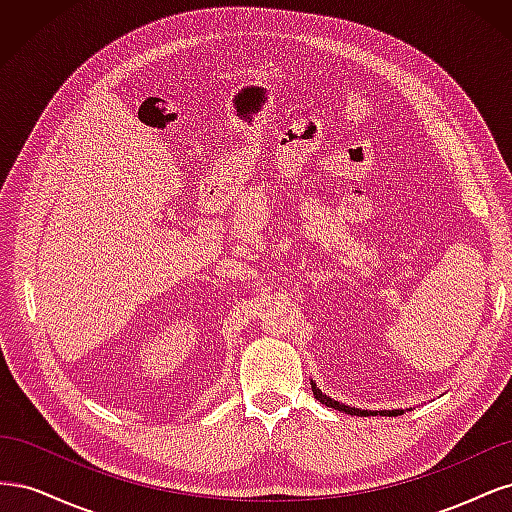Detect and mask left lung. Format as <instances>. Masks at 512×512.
Masks as SVG:
<instances>
[{"label":"left lung","mask_w":512,"mask_h":512,"mask_svg":"<svg viewBox=\"0 0 512 512\" xmlns=\"http://www.w3.org/2000/svg\"><path fill=\"white\" fill-rule=\"evenodd\" d=\"M312 391H314V395H316V399L320 401V404H324V406H329V408H335V410H339V412H346V414H356V416H363V414H382V416H397V414H404V410H382V412H367V410H359V408H350V406H344V404H339V401H335V399H331V397H327L324 395L320 389H316V384H312Z\"/></svg>","instance_id":"obj_1"}]
</instances>
